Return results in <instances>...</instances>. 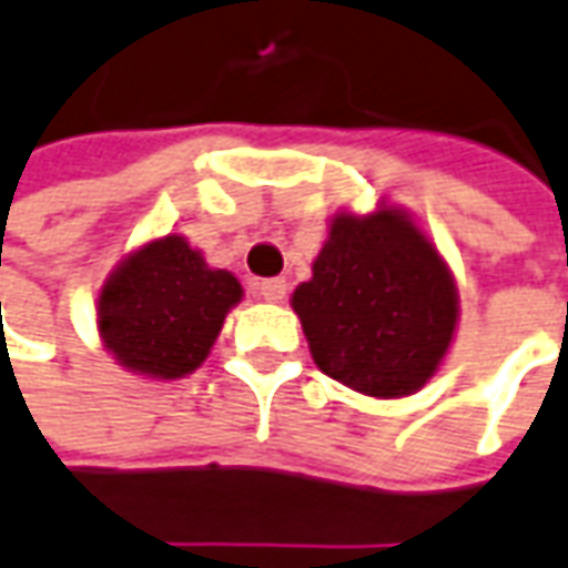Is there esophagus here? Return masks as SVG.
Wrapping results in <instances>:
<instances>
[{
  "instance_id": "esophagus-1",
  "label": "esophagus",
  "mask_w": 568,
  "mask_h": 568,
  "mask_svg": "<svg viewBox=\"0 0 568 568\" xmlns=\"http://www.w3.org/2000/svg\"><path fill=\"white\" fill-rule=\"evenodd\" d=\"M256 293H260V300H265V303H281L287 296V281L284 277H265V281L256 284Z\"/></svg>"
}]
</instances>
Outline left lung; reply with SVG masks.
<instances>
[{"label": "left lung", "mask_w": 568, "mask_h": 568, "mask_svg": "<svg viewBox=\"0 0 568 568\" xmlns=\"http://www.w3.org/2000/svg\"><path fill=\"white\" fill-rule=\"evenodd\" d=\"M327 377L374 398H405L439 371L455 339L448 262L398 206L336 213L312 277L291 296Z\"/></svg>", "instance_id": "8db88e82"}]
</instances>
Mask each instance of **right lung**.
<instances>
[{"label":"right lung","mask_w":568,"mask_h":568,"mask_svg":"<svg viewBox=\"0 0 568 568\" xmlns=\"http://www.w3.org/2000/svg\"><path fill=\"white\" fill-rule=\"evenodd\" d=\"M241 281L210 268L182 234L132 250L98 291V334L113 362L151 381H179L206 362Z\"/></svg>","instance_id":"obj_1"}]
</instances>
